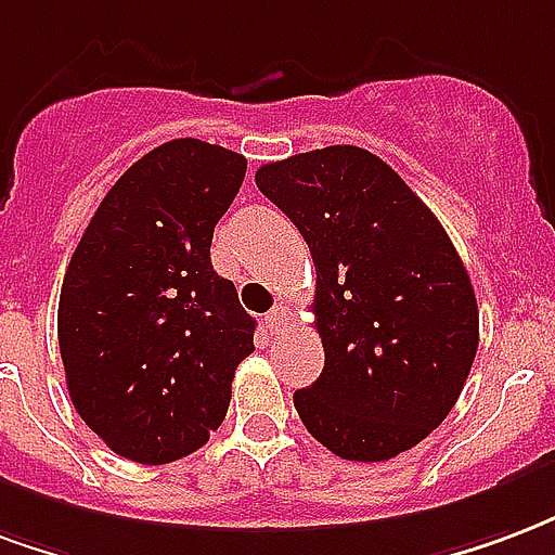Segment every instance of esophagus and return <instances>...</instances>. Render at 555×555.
Listing matches in <instances>:
<instances>
[{"instance_id":"34e87169","label":"esophagus","mask_w":555,"mask_h":555,"mask_svg":"<svg viewBox=\"0 0 555 555\" xmlns=\"http://www.w3.org/2000/svg\"><path fill=\"white\" fill-rule=\"evenodd\" d=\"M264 323H267V330H270V332L285 330V326L291 323V309H288V306H282V302H279V306H273V309H270V314L264 318Z\"/></svg>"}]
</instances>
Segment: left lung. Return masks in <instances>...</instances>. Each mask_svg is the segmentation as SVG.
I'll return each instance as SVG.
<instances>
[{"mask_svg":"<svg viewBox=\"0 0 555 555\" xmlns=\"http://www.w3.org/2000/svg\"><path fill=\"white\" fill-rule=\"evenodd\" d=\"M318 270L323 373L294 393L299 421L350 462H385L441 426L479 347V309L444 225L373 152L326 146L264 164Z\"/></svg>","mask_w":555,"mask_h":555,"instance_id":"obj_1","label":"left lung"}]
</instances>
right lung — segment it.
I'll return each instance as SVG.
<instances>
[{
  "mask_svg": "<svg viewBox=\"0 0 555 555\" xmlns=\"http://www.w3.org/2000/svg\"><path fill=\"white\" fill-rule=\"evenodd\" d=\"M246 158L179 138L117 179L69 258L59 344L69 400L122 459L167 465L223 424L256 320L211 267Z\"/></svg>",
  "mask_w": 555,
  "mask_h": 555,
  "instance_id": "1",
  "label": "right lung"
}]
</instances>
